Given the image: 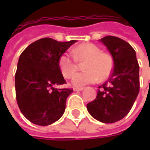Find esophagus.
Here are the masks:
<instances>
[{"mask_svg":"<svg viewBox=\"0 0 150 150\" xmlns=\"http://www.w3.org/2000/svg\"><path fill=\"white\" fill-rule=\"evenodd\" d=\"M84 88H73V90L75 91H82V90H83Z\"/></svg>","mask_w":150,"mask_h":150,"instance_id":"34e87169","label":"esophagus"}]
</instances>
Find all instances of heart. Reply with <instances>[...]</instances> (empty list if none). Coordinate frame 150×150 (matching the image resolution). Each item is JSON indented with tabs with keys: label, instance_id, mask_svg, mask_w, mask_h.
I'll use <instances>...</instances> for the list:
<instances>
[{
	"label": "heart",
	"instance_id": "b5f03b06",
	"mask_svg": "<svg viewBox=\"0 0 150 150\" xmlns=\"http://www.w3.org/2000/svg\"><path fill=\"white\" fill-rule=\"evenodd\" d=\"M78 62H85L83 72L75 76L72 84L80 87L104 80L110 76L113 69V61L107 53L93 43H83L60 56L59 67L62 75L67 79L72 78L78 69Z\"/></svg>",
	"mask_w": 150,
	"mask_h": 150
}]
</instances>
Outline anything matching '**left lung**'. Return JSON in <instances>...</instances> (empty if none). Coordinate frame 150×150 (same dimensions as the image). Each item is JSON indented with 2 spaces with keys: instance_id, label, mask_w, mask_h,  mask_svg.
Listing matches in <instances>:
<instances>
[{
  "instance_id": "obj_1",
  "label": "left lung",
  "mask_w": 150,
  "mask_h": 150,
  "mask_svg": "<svg viewBox=\"0 0 150 150\" xmlns=\"http://www.w3.org/2000/svg\"><path fill=\"white\" fill-rule=\"evenodd\" d=\"M112 56L114 68L108 81L99 87L96 98L87 104L91 116L110 124L123 119L131 110L140 90L139 64L130 44L114 36L101 38Z\"/></svg>"
}]
</instances>
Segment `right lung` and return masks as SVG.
I'll use <instances>...</instances> for the list:
<instances>
[{"instance_id": "obj_1", "label": "right lung", "mask_w": 150, "mask_h": 150, "mask_svg": "<svg viewBox=\"0 0 150 150\" xmlns=\"http://www.w3.org/2000/svg\"><path fill=\"white\" fill-rule=\"evenodd\" d=\"M75 42L44 38L31 43L21 54L15 74L16 99L21 113L30 122L49 125L64 113L73 89L54 86L66 83L59 60Z\"/></svg>"}]
</instances>
